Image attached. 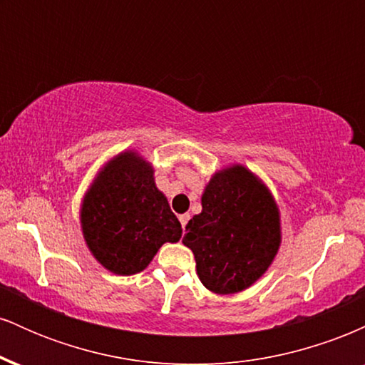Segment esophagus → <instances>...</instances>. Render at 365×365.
I'll return each mask as SVG.
<instances>
[{"label": "esophagus", "instance_id": "34e87169", "mask_svg": "<svg viewBox=\"0 0 365 365\" xmlns=\"http://www.w3.org/2000/svg\"><path fill=\"white\" fill-rule=\"evenodd\" d=\"M178 220H180V223H182V228L185 230V226H187V223H188V220H190V216H188V215H182V216L178 217Z\"/></svg>", "mask_w": 365, "mask_h": 365}]
</instances>
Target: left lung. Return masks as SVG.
Returning <instances> with one entry per match:
<instances>
[{
  "instance_id": "8db88e82",
  "label": "left lung",
  "mask_w": 365,
  "mask_h": 365,
  "mask_svg": "<svg viewBox=\"0 0 365 365\" xmlns=\"http://www.w3.org/2000/svg\"><path fill=\"white\" fill-rule=\"evenodd\" d=\"M183 244L194 252L207 290L228 295L257 282L282 242L269 190L244 166L217 171L202 194V212L188 221Z\"/></svg>"
}]
</instances>
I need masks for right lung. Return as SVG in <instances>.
Segmentation results:
<instances>
[{
    "mask_svg": "<svg viewBox=\"0 0 365 365\" xmlns=\"http://www.w3.org/2000/svg\"><path fill=\"white\" fill-rule=\"evenodd\" d=\"M153 175L149 163L123 153L104 166L83 197V238L92 255L115 274L140 273L159 247L182 237V225Z\"/></svg>",
    "mask_w": 365,
    "mask_h": 365,
    "instance_id": "add662e5",
    "label": "right lung"
}]
</instances>
